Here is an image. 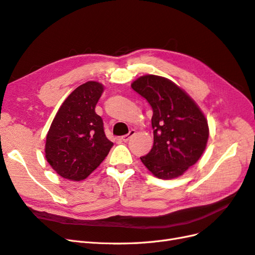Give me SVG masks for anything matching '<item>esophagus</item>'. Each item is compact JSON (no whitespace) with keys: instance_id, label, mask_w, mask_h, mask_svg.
<instances>
[{"instance_id":"1","label":"esophagus","mask_w":255,"mask_h":255,"mask_svg":"<svg viewBox=\"0 0 255 255\" xmlns=\"http://www.w3.org/2000/svg\"><path fill=\"white\" fill-rule=\"evenodd\" d=\"M134 134H135V131H134V130H131L128 134H126V135H124V136H122L121 139H122L123 142H128L129 139H130L131 137H132Z\"/></svg>"}]
</instances>
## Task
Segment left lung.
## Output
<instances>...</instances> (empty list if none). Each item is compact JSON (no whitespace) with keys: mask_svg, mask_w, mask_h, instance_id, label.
<instances>
[{"mask_svg":"<svg viewBox=\"0 0 255 255\" xmlns=\"http://www.w3.org/2000/svg\"><path fill=\"white\" fill-rule=\"evenodd\" d=\"M131 88L146 98L153 111V146L141 158L142 163L159 179L182 176L207 147V118L193 98L166 77L147 74L136 78Z\"/></svg>","mask_w":255,"mask_h":255,"instance_id":"left-lung-1","label":"left lung"}]
</instances>
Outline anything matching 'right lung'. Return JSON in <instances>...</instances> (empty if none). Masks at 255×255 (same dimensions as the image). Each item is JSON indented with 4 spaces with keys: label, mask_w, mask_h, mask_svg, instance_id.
<instances>
[{
    "label": "right lung",
    "mask_w": 255,
    "mask_h": 255,
    "mask_svg": "<svg viewBox=\"0 0 255 255\" xmlns=\"http://www.w3.org/2000/svg\"><path fill=\"white\" fill-rule=\"evenodd\" d=\"M105 87L90 80L65 98L47 131L45 159L64 179L81 181L101 165L113 143L107 138L95 106Z\"/></svg>",
    "instance_id": "1"
}]
</instances>
